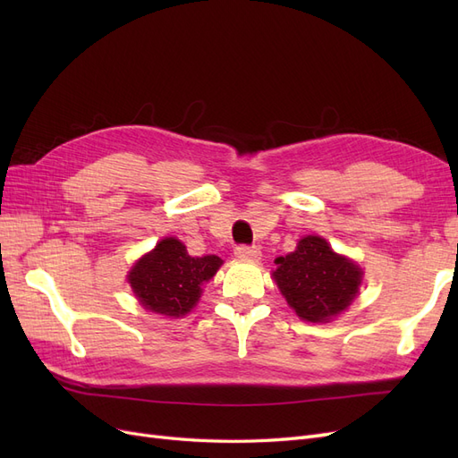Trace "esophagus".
<instances>
[{
  "label": "esophagus",
  "instance_id": "34e87169",
  "mask_svg": "<svg viewBox=\"0 0 458 458\" xmlns=\"http://www.w3.org/2000/svg\"><path fill=\"white\" fill-rule=\"evenodd\" d=\"M234 256H237L239 259L258 261L261 252H259V248H256V246H237V250H234Z\"/></svg>",
  "mask_w": 458,
  "mask_h": 458
}]
</instances>
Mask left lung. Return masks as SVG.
I'll use <instances>...</instances> for the list:
<instances>
[{
  "mask_svg": "<svg viewBox=\"0 0 458 458\" xmlns=\"http://www.w3.org/2000/svg\"><path fill=\"white\" fill-rule=\"evenodd\" d=\"M275 263L273 279L281 294L310 323H328L348 310L363 281L361 267L336 254L317 234L300 239L294 252L276 258Z\"/></svg>",
  "mask_w": 458,
  "mask_h": 458,
  "instance_id": "8db88e82",
  "label": "left lung"
}]
</instances>
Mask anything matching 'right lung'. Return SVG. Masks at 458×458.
Here are the masks:
<instances>
[{"mask_svg": "<svg viewBox=\"0 0 458 458\" xmlns=\"http://www.w3.org/2000/svg\"><path fill=\"white\" fill-rule=\"evenodd\" d=\"M221 263L224 259L214 254L192 258L182 241L168 237L137 259L128 283L145 310L177 318L197 306L202 284L212 279Z\"/></svg>", "mask_w": 458, "mask_h": 458, "instance_id": "1", "label": "right lung"}]
</instances>
